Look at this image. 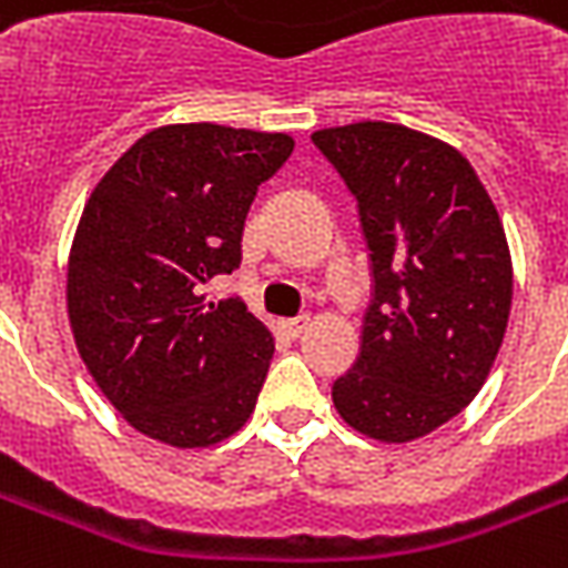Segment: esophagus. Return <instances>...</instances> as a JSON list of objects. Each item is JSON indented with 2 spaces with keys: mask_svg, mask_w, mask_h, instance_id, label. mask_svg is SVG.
<instances>
[{
  "mask_svg": "<svg viewBox=\"0 0 568 568\" xmlns=\"http://www.w3.org/2000/svg\"><path fill=\"white\" fill-rule=\"evenodd\" d=\"M307 325H310V316H295V320L280 322V328H283L288 337H297V334H304V332H307Z\"/></svg>",
  "mask_w": 568,
  "mask_h": 568,
  "instance_id": "34e87169",
  "label": "esophagus"
}]
</instances>
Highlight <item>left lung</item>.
Listing matches in <instances>:
<instances>
[{
  "label": "left lung",
  "instance_id": "8db88e82",
  "mask_svg": "<svg viewBox=\"0 0 568 568\" xmlns=\"http://www.w3.org/2000/svg\"><path fill=\"white\" fill-rule=\"evenodd\" d=\"M313 142L358 200L374 276L334 407L374 440L423 438L480 393L499 356L514 295L499 212L475 166L428 133L358 121Z\"/></svg>",
  "mask_w": 568,
  "mask_h": 568
}]
</instances>
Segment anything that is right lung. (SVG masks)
Returning a JSON list of instances; mask_svg holds the SVG:
<instances>
[{"mask_svg": "<svg viewBox=\"0 0 568 568\" xmlns=\"http://www.w3.org/2000/svg\"><path fill=\"white\" fill-rule=\"evenodd\" d=\"M295 149L285 133L166 124L97 182L72 240L69 325L103 395L149 438L191 450L246 426L267 325L203 285L240 267L246 212Z\"/></svg>", "mask_w": 568, "mask_h": 568, "instance_id": "right-lung-1", "label": "right lung"}]
</instances>
